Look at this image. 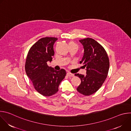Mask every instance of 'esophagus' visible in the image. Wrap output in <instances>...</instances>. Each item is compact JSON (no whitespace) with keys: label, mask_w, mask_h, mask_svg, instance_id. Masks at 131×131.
Instances as JSON below:
<instances>
[{"label":"esophagus","mask_w":131,"mask_h":131,"mask_svg":"<svg viewBox=\"0 0 131 131\" xmlns=\"http://www.w3.org/2000/svg\"><path fill=\"white\" fill-rule=\"evenodd\" d=\"M67 76H68L69 77H73V76H74L73 74H72V73H70V72H68L67 73Z\"/></svg>","instance_id":"esophagus-1"}]
</instances>
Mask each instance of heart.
I'll return each mask as SVG.
<instances>
[{
	"instance_id": "b5f03b06",
	"label": "heart",
	"mask_w": 131,
	"mask_h": 131,
	"mask_svg": "<svg viewBox=\"0 0 131 131\" xmlns=\"http://www.w3.org/2000/svg\"><path fill=\"white\" fill-rule=\"evenodd\" d=\"M69 44H75L74 43H73V42H69Z\"/></svg>"
}]
</instances>
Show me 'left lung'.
<instances>
[{
	"instance_id": "left-lung-1",
	"label": "left lung",
	"mask_w": 131,
	"mask_h": 131,
	"mask_svg": "<svg viewBox=\"0 0 131 131\" xmlns=\"http://www.w3.org/2000/svg\"><path fill=\"white\" fill-rule=\"evenodd\" d=\"M84 48V54L80 63L86 68V74L76 73L81 79L77 90L81 94L89 96L94 94L105 81L109 68V60L104 47L91 38L79 40Z\"/></svg>"
}]
</instances>
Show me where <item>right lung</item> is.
<instances>
[{
    "label": "right lung",
    "instance_id": "add662e5",
    "mask_svg": "<svg viewBox=\"0 0 131 131\" xmlns=\"http://www.w3.org/2000/svg\"><path fill=\"white\" fill-rule=\"evenodd\" d=\"M55 37L40 39L30 48L26 59L25 69L35 89L40 94L50 96L59 91V86L66 74L65 69L57 71L49 67L47 62L52 60Z\"/></svg>",
    "mask_w": 131,
    "mask_h": 131
}]
</instances>
